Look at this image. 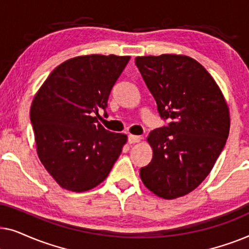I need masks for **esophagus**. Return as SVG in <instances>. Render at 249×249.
<instances>
[{"instance_id": "34e87169", "label": "esophagus", "mask_w": 249, "mask_h": 249, "mask_svg": "<svg viewBox=\"0 0 249 249\" xmlns=\"http://www.w3.org/2000/svg\"><path fill=\"white\" fill-rule=\"evenodd\" d=\"M141 139H142L141 136H135V135H129L128 136L129 144H136V142H141Z\"/></svg>"}]
</instances>
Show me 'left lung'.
I'll use <instances>...</instances> for the list:
<instances>
[{"label":"left lung","instance_id":"8db88e82","mask_svg":"<svg viewBox=\"0 0 249 249\" xmlns=\"http://www.w3.org/2000/svg\"><path fill=\"white\" fill-rule=\"evenodd\" d=\"M168 125L149 132L153 159L141 169L147 188L165 199L185 196L209 176L229 136L230 115L219 86L186 55L135 59Z\"/></svg>","mask_w":249,"mask_h":249}]
</instances>
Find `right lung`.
Returning a JSON list of instances; mask_svg holds the SVG:
<instances>
[{
    "label": "right lung",
    "instance_id": "obj_1",
    "mask_svg": "<svg viewBox=\"0 0 249 249\" xmlns=\"http://www.w3.org/2000/svg\"><path fill=\"white\" fill-rule=\"evenodd\" d=\"M130 56H77L56 67L30 107L37 154L53 179L67 190L81 193L100 185L110 173L124 134L98 124L100 108ZM107 115V112H104Z\"/></svg>",
    "mask_w": 249,
    "mask_h": 249
}]
</instances>
